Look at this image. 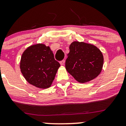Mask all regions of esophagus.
Returning <instances> with one entry per match:
<instances>
[{
	"mask_svg": "<svg viewBox=\"0 0 126 126\" xmlns=\"http://www.w3.org/2000/svg\"><path fill=\"white\" fill-rule=\"evenodd\" d=\"M60 63L61 65H62V66L64 65V63H65V60H62V61H61V62H60Z\"/></svg>",
	"mask_w": 126,
	"mask_h": 126,
	"instance_id": "esophagus-1",
	"label": "esophagus"
}]
</instances>
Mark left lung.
<instances>
[{
  "instance_id": "8db88e82",
  "label": "left lung",
  "mask_w": 126,
  "mask_h": 126,
  "mask_svg": "<svg viewBox=\"0 0 126 126\" xmlns=\"http://www.w3.org/2000/svg\"><path fill=\"white\" fill-rule=\"evenodd\" d=\"M66 60V71L79 83H86L97 77L104 64L101 50L91 44L74 41L69 46Z\"/></svg>"
}]
</instances>
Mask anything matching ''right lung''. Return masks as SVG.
Instances as JSON below:
<instances>
[{
    "label": "right lung",
    "mask_w": 126,
    "mask_h": 126,
    "mask_svg": "<svg viewBox=\"0 0 126 126\" xmlns=\"http://www.w3.org/2000/svg\"><path fill=\"white\" fill-rule=\"evenodd\" d=\"M60 66L50 47L40 43L27 48L20 62V69L25 80L41 89L51 86Z\"/></svg>",
    "instance_id": "right-lung-1"
}]
</instances>
